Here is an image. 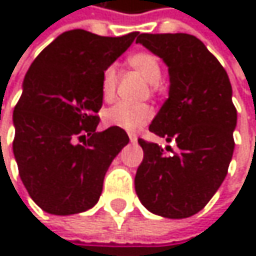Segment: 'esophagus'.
<instances>
[{
    "instance_id": "obj_1",
    "label": "esophagus",
    "mask_w": 256,
    "mask_h": 256,
    "mask_svg": "<svg viewBox=\"0 0 256 256\" xmlns=\"http://www.w3.org/2000/svg\"><path fill=\"white\" fill-rule=\"evenodd\" d=\"M128 139H130V142H136L138 140V136L134 133H128Z\"/></svg>"
}]
</instances>
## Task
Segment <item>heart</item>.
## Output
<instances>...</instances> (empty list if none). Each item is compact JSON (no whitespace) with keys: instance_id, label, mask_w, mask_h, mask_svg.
<instances>
[{"instance_id":"1","label":"heart","mask_w":256,"mask_h":256,"mask_svg":"<svg viewBox=\"0 0 256 256\" xmlns=\"http://www.w3.org/2000/svg\"><path fill=\"white\" fill-rule=\"evenodd\" d=\"M128 65L145 78L150 82L151 88H156L158 86V81L162 78V64L154 53L146 50L136 52L128 58ZM117 86H118L117 68L114 65H110L108 68H105L100 78V93L104 100L110 102L114 99ZM151 117H152V110L148 105L145 104L132 105L126 102H118L106 108L102 114V120L106 126L124 128L128 132H134L145 126L151 120Z\"/></svg>"}]
</instances>
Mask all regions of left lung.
<instances>
[{"label": "left lung", "mask_w": 256, "mask_h": 256, "mask_svg": "<svg viewBox=\"0 0 256 256\" xmlns=\"http://www.w3.org/2000/svg\"><path fill=\"white\" fill-rule=\"evenodd\" d=\"M136 42L169 68V98L150 132L176 142L168 154L139 139L144 160L134 176L140 203L152 214L180 220L200 212L227 176L237 111L230 80L218 59L190 34H139Z\"/></svg>", "instance_id": "1"}]
</instances>
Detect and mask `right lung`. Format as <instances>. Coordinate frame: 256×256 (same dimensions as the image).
<instances>
[{
	"mask_svg": "<svg viewBox=\"0 0 256 256\" xmlns=\"http://www.w3.org/2000/svg\"><path fill=\"white\" fill-rule=\"evenodd\" d=\"M136 35L68 30L29 66L13 112V152L25 188L42 210L72 215L98 203L110 164L128 144L123 128L96 130L100 78Z\"/></svg>",
	"mask_w": 256,
	"mask_h": 256,
	"instance_id": "obj_1",
	"label": "right lung"
}]
</instances>
